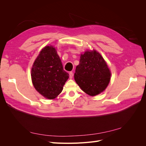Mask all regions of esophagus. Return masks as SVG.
<instances>
[{
    "mask_svg": "<svg viewBox=\"0 0 146 146\" xmlns=\"http://www.w3.org/2000/svg\"><path fill=\"white\" fill-rule=\"evenodd\" d=\"M69 78H72L73 77V72H69Z\"/></svg>",
    "mask_w": 146,
    "mask_h": 146,
    "instance_id": "esophagus-1",
    "label": "esophagus"
}]
</instances>
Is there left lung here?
<instances>
[{
    "label": "left lung",
    "mask_w": 146,
    "mask_h": 146,
    "mask_svg": "<svg viewBox=\"0 0 146 146\" xmlns=\"http://www.w3.org/2000/svg\"><path fill=\"white\" fill-rule=\"evenodd\" d=\"M111 73L103 56L95 49L81 54L74 79L82 90L90 96L100 94L108 86Z\"/></svg>",
    "instance_id": "1"
}]
</instances>
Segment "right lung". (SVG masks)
<instances>
[{
  "mask_svg": "<svg viewBox=\"0 0 146 146\" xmlns=\"http://www.w3.org/2000/svg\"><path fill=\"white\" fill-rule=\"evenodd\" d=\"M69 76L63 69L56 48L52 45L42 48L31 69L34 88L48 99H55L62 92Z\"/></svg>",
  "mask_w": 146,
  "mask_h": 146,
  "instance_id": "1",
  "label": "right lung"
}]
</instances>
